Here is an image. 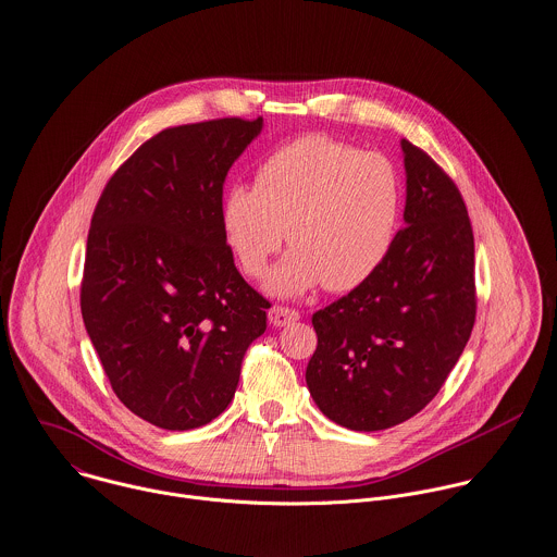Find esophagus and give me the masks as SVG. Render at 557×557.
I'll list each match as a JSON object with an SVG mask.
<instances>
[{
  "label": "esophagus",
  "instance_id": "34e87169",
  "mask_svg": "<svg viewBox=\"0 0 557 557\" xmlns=\"http://www.w3.org/2000/svg\"><path fill=\"white\" fill-rule=\"evenodd\" d=\"M299 319V310L295 308H288V306H273L269 310V321L275 325V327H282L290 321H297Z\"/></svg>",
  "mask_w": 557,
  "mask_h": 557
}]
</instances>
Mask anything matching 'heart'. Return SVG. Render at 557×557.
I'll list each match as a JSON object with an SVG mask.
<instances>
[{
  "instance_id": "obj_1",
  "label": "heart",
  "mask_w": 557,
  "mask_h": 557,
  "mask_svg": "<svg viewBox=\"0 0 557 557\" xmlns=\"http://www.w3.org/2000/svg\"><path fill=\"white\" fill-rule=\"evenodd\" d=\"M400 216L396 163L319 133L271 150L253 188L234 183L221 201V230L245 275L264 277L286 236L295 245L267 280L275 295L362 286L387 260Z\"/></svg>"
}]
</instances>
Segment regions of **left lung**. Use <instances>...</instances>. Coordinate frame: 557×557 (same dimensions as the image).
<instances>
[{"mask_svg":"<svg viewBox=\"0 0 557 557\" xmlns=\"http://www.w3.org/2000/svg\"><path fill=\"white\" fill-rule=\"evenodd\" d=\"M407 227L362 286L312 314L306 385L349 431L420 413L457 364L476 317L474 236L463 197L435 159L403 139Z\"/></svg>","mask_w":557,"mask_h":557,"instance_id":"8db88e82","label":"left lung"}]
</instances>
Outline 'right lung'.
I'll return each mask as SVG.
<instances>
[{"mask_svg": "<svg viewBox=\"0 0 557 557\" xmlns=\"http://www.w3.org/2000/svg\"><path fill=\"white\" fill-rule=\"evenodd\" d=\"M262 117L170 126L107 181L91 216L81 282L87 334L120 403L190 431L232 403L271 304L234 264L223 183Z\"/></svg>", "mask_w": 557, "mask_h": 557, "instance_id": "add662e5", "label": "right lung"}]
</instances>
